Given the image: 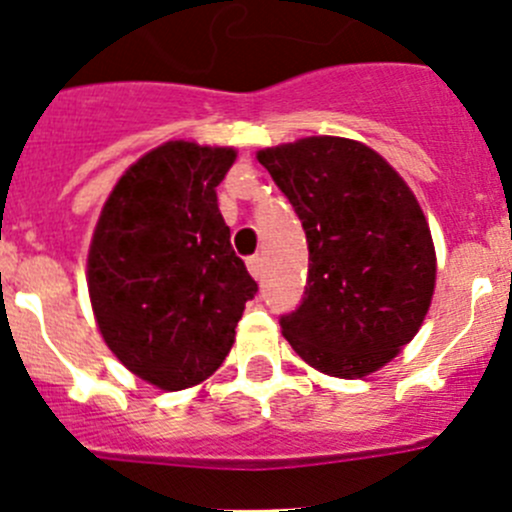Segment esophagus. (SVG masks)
<instances>
[{"instance_id":"1","label":"esophagus","mask_w":512,"mask_h":512,"mask_svg":"<svg viewBox=\"0 0 512 512\" xmlns=\"http://www.w3.org/2000/svg\"><path fill=\"white\" fill-rule=\"evenodd\" d=\"M247 270H250V275L255 277V280H260V277H262V257L260 255L250 257V260H247Z\"/></svg>"}]
</instances>
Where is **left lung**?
<instances>
[{
    "instance_id": "obj_1",
    "label": "left lung",
    "mask_w": 512,
    "mask_h": 512,
    "mask_svg": "<svg viewBox=\"0 0 512 512\" xmlns=\"http://www.w3.org/2000/svg\"><path fill=\"white\" fill-rule=\"evenodd\" d=\"M257 160L309 245L304 299L282 317V337L322 374H374L416 337L436 289V247L414 190L352 138L307 136Z\"/></svg>"
}]
</instances>
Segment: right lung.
<instances>
[{
	"label": "right lung",
	"instance_id": "obj_1",
	"mask_svg": "<svg viewBox=\"0 0 512 512\" xmlns=\"http://www.w3.org/2000/svg\"><path fill=\"white\" fill-rule=\"evenodd\" d=\"M235 158L230 146L163 143L118 178L94 227L86 282L98 332L163 391L220 369L257 292L215 195Z\"/></svg>",
	"mask_w": 512,
	"mask_h": 512
}]
</instances>
